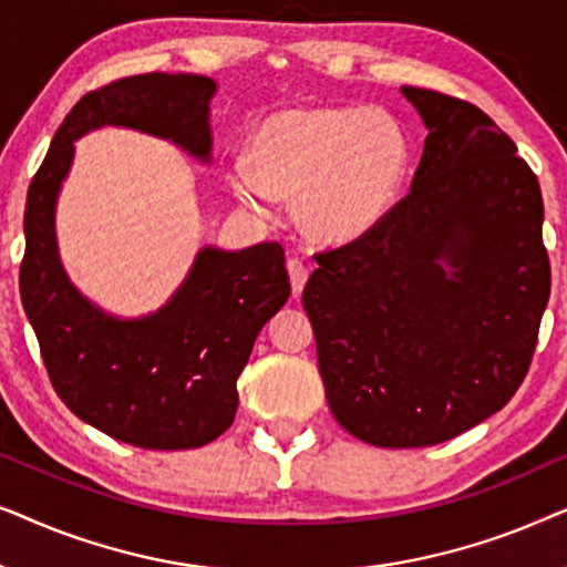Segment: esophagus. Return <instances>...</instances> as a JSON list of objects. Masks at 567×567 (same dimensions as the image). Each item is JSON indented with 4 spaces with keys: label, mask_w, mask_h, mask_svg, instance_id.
Instances as JSON below:
<instances>
[{
    "label": "esophagus",
    "mask_w": 567,
    "mask_h": 567,
    "mask_svg": "<svg viewBox=\"0 0 567 567\" xmlns=\"http://www.w3.org/2000/svg\"><path fill=\"white\" fill-rule=\"evenodd\" d=\"M286 268H289V278H291V291L293 297H299L301 289H305L307 278H309V268L301 262L299 258H289V262H286Z\"/></svg>",
    "instance_id": "obj_1"
}]
</instances>
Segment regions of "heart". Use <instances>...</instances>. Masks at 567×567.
<instances>
[{
    "label": "heart",
    "instance_id": "1",
    "mask_svg": "<svg viewBox=\"0 0 567 567\" xmlns=\"http://www.w3.org/2000/svg\"><path fill=\"white\" fill-rule=\"evenodd\" d=\"M408 167V131L384 107L293 105L258 123L229 185L255 214H268L274 196L297 198L305 237L338 247L382 224Z\"/></svg>",
    "mask_w": 567,
    "mask_h": 567
}]
</instances>
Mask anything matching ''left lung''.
Instances as JSON below:
<instances>
[{
    "mask_svg": "<svg viewBox=\"0 0 567 567\" xmlns=\"http://www.w3.org/2000/svg\"><path fill=\"white\" fill-rule=\"evenodd\" d=\"M400 92L429 128L410 193L367 237L317 252L301 293L332 415L384 449L498 413L549 299L545 206L516 144L467 100Z\"/></svg>",
    "mask_w": 567,
    "mask_h": 567,
    "instance_id": "8db88e82",
    "label": "left lung"
}]
</instances>
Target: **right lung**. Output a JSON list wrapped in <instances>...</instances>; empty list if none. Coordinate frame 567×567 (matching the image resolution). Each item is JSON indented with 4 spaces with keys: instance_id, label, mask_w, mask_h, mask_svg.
Segmentation results:
<instances>
[{
    "instance_id": "right-lung-1",
    "label": "right lung",
    "mask_w": 567,
    "mask_h": 567,
    "mask_svg": "<svg viewBox=\"0 0 567 567\" xmlns=\"http://www.w3.org/2000/svg\"><path fill=\"white\" fill-rule=\"evenodd\" d=\"M216 82L198 74H138L92 90L61 123L28 188L20 297L53 390L97 431L142 449H196L237 413V379L252 343L286 305L284 247L227 252L204 247L175 297L154 315L121 320L74 289L56 247V196L74 142L100 126L169 138L208 162V103Z\"/></svg>"
}]
</instances>
